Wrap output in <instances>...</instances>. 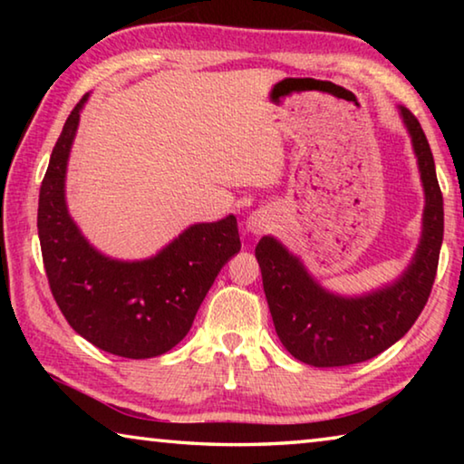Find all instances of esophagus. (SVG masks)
<instances>
[{
  "mask_svg": "<svg viewBox=\"0 0 464 464\" xmlns=\"http://www.w3.org/2000/svg\"><path fill=\"white\" fill-rule=\"evenodd\" d=\"M272 223H274L272 213H268V210L260 208V210H254V213H251V215L247 217L246 227H247L249 233L262 235V233L272 229Z\"/></svg>",
  "mask_w": 464,
  "mask_h": 464,
  "instance_id": "obj_1",
  "label": "esophagus"
}]
</instances>
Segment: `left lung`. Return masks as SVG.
Instances as JSON below:
<instances>
[{
    "label": "left lung",
    "instance_id": "1",
    "mask_svg": "<svg viewBox=\"0 0 464 464\" xmlns=\"http://www.w3.org/2000/svg\"><path fill=\"white\" fill-rule=\"evenodd\" d=\"M401 116L418 155L426 210L420 247L395 285L360 298L335 296L274 237H262L256 246L274 327L282 345L304 364L332 368L379 356L410 332L428 303L444 235V204L421 124L407 108Z\"/></svg>",
    "mask_w": 464,
    "mask_h": 464
}]
</instances>
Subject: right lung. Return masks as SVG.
<instances>
[{
    "instance_id": "right-lung-1",
    "label": "right lung",
    "mask_w": 464,
    "mask_h": 464,
    "mask_svg": "<svg viewBox=\"0 0 464 464\" xmlns=\"http://www.w3.org/2000/svg\"><path fill=\"white\" fill-rule=\"evenodd\" d=\"M77 102L53 147L38 196V237L51 293L67 324L96 348L122 358L166 354L190 332L217 274L241 249L237 218L186 229L151 260L119 262L98 254L65 204V169Z\"/></svg>"
}]
</instances>
